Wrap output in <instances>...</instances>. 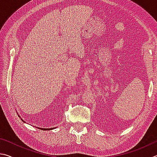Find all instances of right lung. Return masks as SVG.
<instances>
[{
  "instance_id": "obj_1",
  "label": "right lung",
  "mask_w": 157,
  "mask_h": 157,
  "mask_svg": "<svg viewBox=\"0 0 157 157\" xmlns=\"http://www.w3.org/2000/svg\"><path fill=\"white\" fill-rule=\"evenodd\" d=\"M39 129H42V130H52L53 128H48V129H47V128H39Z\"/></svg>"
}]
</instances>
